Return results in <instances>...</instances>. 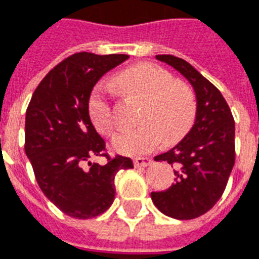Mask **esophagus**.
Returning a JSON list of instances; mask_svg holds the SVG:
<instances>
[{
	"label": "esophagus",
	"instance_id": "obj_1",
	"mask_svg": "<svg viewBox=\"0 0 259 259\" xmlns=\"http://www.w3.org/2000/svg\"><path fill=\"white\" fill-rule=\"evenodd\" d=\"M153 164V159L149 158V157H138L134 161V165L137 168H145V166H149V165Z\"/></svg>",
	"mask_w": 259,
	"mask_h": 259
}]
</instances>
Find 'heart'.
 <instances>
[{
	"label": "heart",
	"instance_id": "heart-1",
	"mask_svg": "<svg viewBox=\"0 0 259 259\" xmlns=\"http://www.w3.org/2000/svg\"><path fill=\"white\" fill-rule=\"evenodd\" d=\"M116 83L130 97L145 101L139 116L141 127L118 134L113 149L120 154L150 153L165 141L175 145L187 135L196 118V98L184 83L175 80L166 69L153 64H138L116 76ZM89 114L97 131L110 137L114 132L113 106L102 84L89 101Z\"/></svg>",
	"mask_w": 259,
	"mask_h": 259
}]
</instances>
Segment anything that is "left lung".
<instances>
[{"mask_svg":"<svg viewBox=\"0 0 259 259\" xmlns=\"http://www.w3.org/2000/svg\"><path fill=\"white\" fill-rule=\"evenodd\" d=\"M155 58L191 83L196 95V118L182 142L154 157L175 166V183L165 191L151 192V199L159 211L172 219H196L210 210L227 187L235 165V121L219 89L191 64L172 54Z\"/></svg>","mask_w":259,"mask_h":259,"instance_id":"obj_1","label":"left lung"}]
</instances>
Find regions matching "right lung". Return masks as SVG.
<instances>
[{
	"instance_id": "right-lung-1",
	"label": "right lung",
	"mask_w": 259,
	"mask_h": 259,
	"mask_svg": "<svg viewBox=\"0 0 259 259\" xmlns=\"http://www.w3.org/2000/svg\"><path fill=\"white\" fill-rule=\"evenodd\" d=\"M127 54L80 52L65 58L35 89L26 112L24 150L49 201L73 219L102 214L114 201V176L134 168L122 155L110 158L89 114L93 87ZM106 156L105 165L91 163Z\"/></svg>"
}]
</instances>
